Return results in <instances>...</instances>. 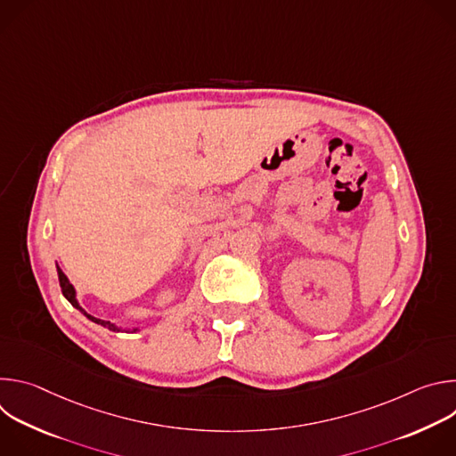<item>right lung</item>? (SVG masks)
<instances>
[{
    "instance_id": "obj_1",
    "label": "right lung",
    "mask_w": 456,
    "mask_h": 456,
    "mask_svg": "<svg viewBox=\"0 0 456 456\" xmlns=\"http://www.w3.org/2000/svg\"><path fill=\"white\" fill-rule=\"evenodd\" d=\"M57 276H59V285H61V290H62V296L67 297L77 310H81L90 321H94V322H97V324H102V327H106V329H110V330H118L115 324H111L110 321H102V319H97V317H94V315H90V314H86V310H83L81 306H79V303H77V299H76V290H74V287L70 285V281H69V278L64 276V273L57 267ZM137 329H134V332H135Z\"/></svg>"
}]
</instances>
